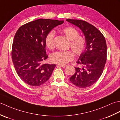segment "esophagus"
<instances>
[{
    "label": "esophagus",
    "mask_w": 120,
    "mask_h": 120,
    "mask_svg": "<svg viewBox=\"0 0 120 120\" xmlns=\"http://www.w3.org/2000/svg\"><path fill=\"white\" fill-rule=\"evenodd\" d=\"M67 65H60V64H58L57 65V67H62V68H64L65 67H67Z\"/></svg>",
    "instance_id": "1"
}]
</instances>
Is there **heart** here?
Instances as JSON below:
<instances>
[{
    "instance_id": "1",
    "label": "heart",
    "mask_w": 120,
    "mask_h": 120,
    "mask_svg": "<svg viewBox=\"0 0 120 120\" xmlns=\"http://www.w3.org/2000/svg\"><path fill=\"white\" fill-rule=\"evenodd\" d=\"M68 40H70L69 47L76 56H80L83 52L86 47V41L82 36L79 35L78 30L72 27H67L61 30ZM55 32L51 31L47 34L45 39L46 46L50 49L54 47ZM74 54L70 50L57 51L50 55L51 62L60 65H65L73 60Z\"/></svg>"
}]
</instances>
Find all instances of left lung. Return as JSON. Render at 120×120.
<instances>
[{
	"label": "left lung",
	"mask_w": 120,
	"mask_h": 120,
	"mask_svg": "<svg viewBox=\"0 0 120 120\" xmlns=\"http://www.w3.org/2000/svg\"><path fill=\"white\" fill-rule=\"evenodd\" d=\"M82 30L86 41L83 52L77 61L79 67L70 78L73 85L80 88L95 83L102 74L107 60L106 40L101 32L92 25L79 19H67Z\"/></svg>",
	"instance_id": "left-lung-1"
}]
</instances>
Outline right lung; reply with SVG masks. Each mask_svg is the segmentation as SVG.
Here are the masks:
<instances>
[{"label":"right lung","mask_w":120,"mask_h":120,"mask_svg":"<svg viewBox=\"0 0 120 120\" xmlns=\"http://www.w3.org/2000/svg\"><path fill=\"white\" fill-rule=\"evenodd\" d=\"M63 21L39 19L20 27L15 34L12 59L17 75L28 85L40 86L49 79L55 64L44 63L48 58L45 39Z\"/></svg>","instance_id":"right-lung-1"}]
</instances>
